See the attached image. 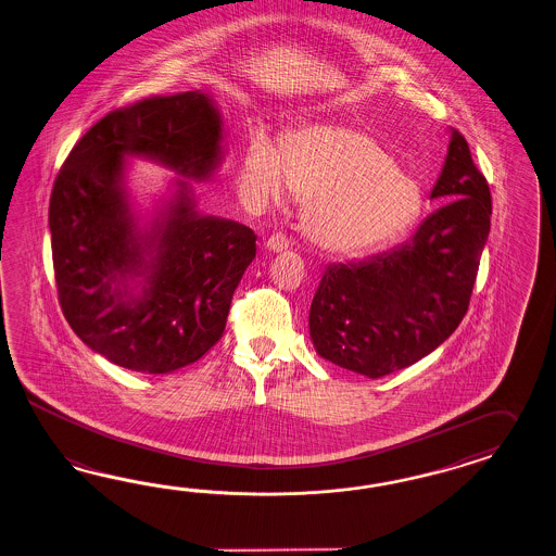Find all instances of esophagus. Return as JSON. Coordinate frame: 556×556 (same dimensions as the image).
Returning <instances> with one entry per match:
<instances>
[{
  "mask_svg": "<svg viewBox=\"0 0 556 556\" xmlns=\"http://www.w3.org/2000/svg\"><path fill=\"white\" fill-rule=\"evenodd\" d=\"M264 245H266V250H268V252L278 254V252H285V250H288L290 242H288V238H286L285 233H274V236H270V238L266 240Z\"/></svg>",
  "mask_w": 556,
  "mask_h": 556,
  "instance_id": "esophagus-1",
  "label": "esophagus"
}]
</instances>
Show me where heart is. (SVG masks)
Here are the masks:
<instances>
[{"instance_id": "heart-1", "label": "heart", "mask_w": 556, "mask_h": 556, "mask_svg": "<svg viewBox=\"0 0 556 556\" xmlns=\"http://www.w3.org/2000/svg\"><path fill=\"white\" fill-rule=\"evenodd\" d=\"M240 187L256 207L280 205L292 189L302 222L320 250L355 256L401 238L424 212V193L395 159L355 128L311 125L285 139L282 151L256 132L243 153Z\"/></svg>"}]
</instances>
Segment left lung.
Listing matches in <instances>:
<instances>
[{"mask_svg":"<svg viewBox=\"0 0 556 556\" xmlns=\"http://www.w3.org/2000/svg\"><path fill=\"white\" fill-rule=\"evenodd\" d=\"M429 200L445 203L409 242L325 270L308 314L323 358L379 379L428 356L462 323L490 233L492 200L456 128H450Z\"/></svg>","mask_w":556,"mask_h":556,"instance_id":"left-lung-1","label":"left lung"}]
</instances>
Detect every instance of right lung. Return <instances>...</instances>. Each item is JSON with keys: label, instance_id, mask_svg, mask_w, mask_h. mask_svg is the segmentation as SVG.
<instances>
[{"label": "right lung", "instance_id": "obj_1", "mask_svg": "<svg viewBox=\"0 0 556 556\" xmlns=\"http://www.w3.org/2000/svg\"><path fill=\"white\" fill-rule=\"evenodd\" d=\"M226 137L203 90L141 100L99 121L58 173L48 222L60 304L78 339L113 365L167 375L224 334L256 236L201 214L189 181L214 179ZM132 157L176 173L149 204L127 186Z\"/></svg>", "mask_w": 556, "mask_h": 556}]
</instances>
